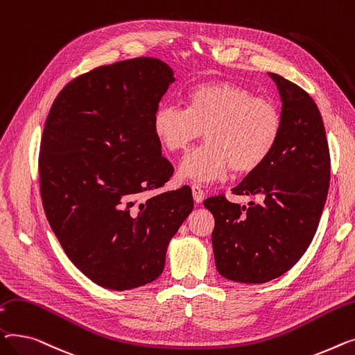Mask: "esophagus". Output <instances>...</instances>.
Here are the masks:
<instances>
[{
    "label": "esophagus",
    "mask_w": 355,
    "mask_h": 355,
    "mask_svg": "<svg viewBox=\"0 0 355 355\" xmlns=\"http://www.w3.org/2000/svg\"><path fill=\"white\" fill-rule=\"evenodd\" d=\"M192 195H193V199L196 203H202L203 198H205V193L202 191V187L199 184H192Z\"/></svg>",
    "instance_id": "34e87169"
}]
</instances>
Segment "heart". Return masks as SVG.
Here are the masks:
<instances>
[{"instance_id":"b5f03b06","label":"heart","mask_w":355,"mask_h":355,"mask_svg":"<svg viewBox=\"0 0 355 355\" xmlns=\"http://www.w3.org/2000/svg\"><path fill=\"white\" fill-rule=\"evenodd\" d=\"M184 106L162 104L152 119L155 137L169 152L187 149L205 132L207 143L180 163L184 180L209 183L223 179L229 169L252 173L272 155L282 133L275 104L234 81L192 86L184 93Z\"/></svg>"}]
</instances>
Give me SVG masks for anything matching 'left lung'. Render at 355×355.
<instances>
[{
  "mask_svg": "<svg viewBox=\"0 0 355 355\" xmlns=\"http://www.w3.org/2000/svg\"><path fill=\"white\" fill-rule=\"evenodd\" d=\"M282 101V133L275 150L232 192L261 196L248 207L212 196L218 272L235 282L263 284L284 275L314 238L329 186V150L315 101L293 81L268 73Z\"/></svg>",
  "mask_w": 355,
  "mask_h": 355,
  "instance_id": "1",
  "label": "left lung"
}]
</instances>
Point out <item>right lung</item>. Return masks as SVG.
<instances>
[{"label":"right lung","mask_w":355,"mask_h":355,"mask_svg":"<svg viewBox=\"0 0 355 355\" xmlns=\"http://www.w3.org/2000/svg\"><path fill=\"white\" fill-rule=\"evenodd\" d=\"M175 81L164 61L97 67L60 92L40 148L41 199L70 261L114 291L155 281L171 239L193 211L191 187L137 203L173 175L152 119Z\"/></svg>","instance_id":"obj_1"}]
</instances>
